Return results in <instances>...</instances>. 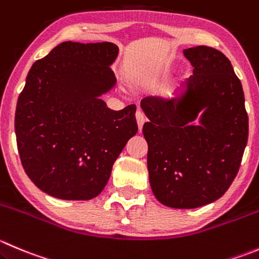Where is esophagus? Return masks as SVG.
I'll return each instance as SVG.
<instances>
[{"label": "esophagus", "instance_id": "obj_1", "mask_svg": "<svg viewBox=\"0 0 259 259\" xmlns=\"http://www.w3.org/2000/svg\"><path fill=\"white\" fill-rule=\"evenodd\" d=\"M135 116H137V122H138V126H139V130H140V132H142L143 124H144V121H145L144 114H143V111L138 110L137 114H135Z\"/></svg>", "mask_w": 259, "mask_h": 259}]
</instances>
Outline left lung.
Returning <instances> with one entry per match:
<instances>
[{
    "label": "left lung",
    "instance_id": "8db88e82",
    "mask_svg": "<svg viewBox=\"0 0 259 259\" xmlns=\"http://www.w3.org/2000/svg\"><path fill=\"white\" fill-rule=\"evenodd\" d=\"M183 54L192 76L173 99L145 97L140 106L149 119L143 134L154 196L165 206L195 209L220 199L237 177L248 114L242 83L222 52L201 45Z\"/></svg>",
    "mask_w": 259,
    "mask_h": 259
}]
</instances>
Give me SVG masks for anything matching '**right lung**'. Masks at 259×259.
I'll return each mask as SVG.
<instances>
[{"label":"right lung","mask_w":259,"mask_h":259,"mask_svg":"<svg viewBox=\"0 0 259 259\" xmlns=\"http://www.w3.org/2000/svg\"><path fill=\"white\" fill-rule=\"evenodd\" d=\"M109 41H64L32 64L15 112L17 149L36 187L62 200H91L138 132L129 105L109 109L100 96L116 83Z\"/></svg>","instance_id":"obj_1"}]
</instances>
